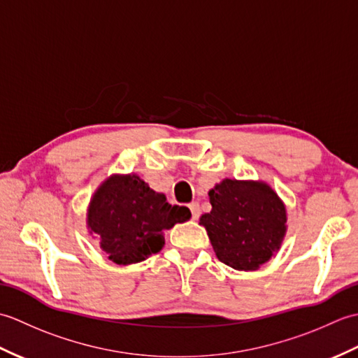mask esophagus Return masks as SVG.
<instances>
[{
  "instance_id": "34e87169",
  "label": "esophagus",
  "mask_w": 358,
  "mask_h": 358,
  "mask_svg": "<svg viewBox=\"0 0 358 358\" xmlns=\"http://www.w3.org/2000/svg\"><path fill=\"white\" fill-rule=\"evenodd\" d=\"M189 209H191V212H192V218L194 220H199L200 218L201 210H200V204L199 203H196V201L191 203V204H189Z\"/></svg>"
}]
</instances>
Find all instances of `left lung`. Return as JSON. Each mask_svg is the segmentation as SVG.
Returning <instances> with one entry per match:
<instances>
[{
    "instance_id": "8db88e82",
    "label": "left lung",
    "mask_w": 358,
    "mask_h": 358,
    "mask_svg": "<svg viewBox=\"0 0 358 358\" xmlns=\"http://www.w3.org/2000/svg\"><path fill=\"white\" fill-rule=\"evenodd\" d=\"M212 210L200 217L220 262L257 271L286 235V206L264 181L226 178L209 191Z\"/></svg>"
}]
</instances>
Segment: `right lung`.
<instances>
[{
    "mask_svg": "<svg viewBox=\"0 0 358 358\" xmlns=\"http://www.w3.org/2000/svg\"><path fill=\"white\" fill-rule=\"evenodd\" d=\"M191 218L186 206H172L136 173L112 175L96 189L87 209L89 234L109 260L132 264L164 246V231Z\"/></svg>",
    "mask_w": 358,
    "mask_h": 358,
    "instance_id": "add662e5",
    "label": "right lung"
}]
</instances>
